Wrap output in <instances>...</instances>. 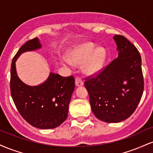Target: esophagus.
I'll use <instances>...</instances> for the list:
<instances>
[{
	"instance_id": "obj_1",
	"label": "esophagus",
	"mask_w": 153,
	"mask_h": 153,
	"mask_svg": "<svg viewBox=\"0 0 153 153\" xmlns=\"http://www.w3.org/2000/svg\"><path fill=\"white\" fill-rule=\"evenodd\" d=\"M82 85H83V82H82L81 78H78V77L75 78V85L76 86H82Z\"/></svg>"
}]
</instances>
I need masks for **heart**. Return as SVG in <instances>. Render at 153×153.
<instances>
[{
	"instance_id": "1",
	"label": "heart",
	"mask_w": 153,
	"mask_h": 153,
	"mask_svg": "<svg viewBox=\"0 0 153 153\" xmlns=\"http://www.w3.org/2000/svg\"><path fill=\"white\" fill-rule=\"evenodd\" d=\"M106 57V50L103 47L96 49L94 45L86 43L79 45L71 51L69 60L75 65H82V70L88 75L98 73L103 68ZM63 64L70 65L67 59L62 60Z\"/></svg>"
}]
</instances>
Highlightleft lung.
<instances>
[{"instance_id": "obj_1", "label": "left lung", "mask_w": 153, "mask_h": 153, "mask_svg": "<svg viewBox=\"0 0 153 153\" xmlns=\"http://www.w3.org/2000/svg\"><path fill=\"white\" fill-rule=\"evenodd\" d=\"M118 57L97 76L88 79L93 113L107 123L129 118L136 109L144 90L142 59L137 49L124 36L115 35Z\"/></svg>"}]
</instances>
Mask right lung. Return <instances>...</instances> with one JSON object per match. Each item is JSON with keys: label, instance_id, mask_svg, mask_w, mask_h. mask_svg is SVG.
I'll return each instance as SVG.
<instances>
[{"label": "right lung", "instance_id": "add662e5", "mask_svg": "<svg viewBox=\"0 0 153 153\" xmlns=\"http://www.w3.org/2000/svg\"><path fill=\"white\" fill-rule=\"evenodd\" d=\"M41 48L42 44L36 37L17 52L11 63L10 93L17 109L26 122L36 128L49 129L57 127L67 119L75 79L50 73L47 80L39 85L31 86L24 83L17 74L16 62L24 52Z\"/></svg>", "mask_w": 153, "mask_h": 153}]
</instances>
